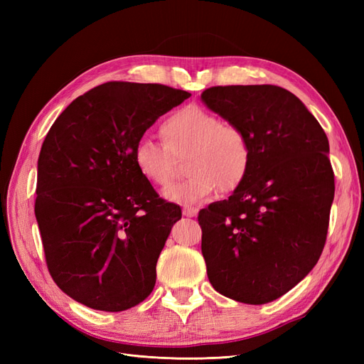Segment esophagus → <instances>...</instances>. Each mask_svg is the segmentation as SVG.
<instances>
[{"instance_id": "esophagus-1", "label": "esophagus", "mask_w": 364, "mask_h": 364, "mask_svg": "<svg viewBox=\"0 0 364 364\" xmlns=\"http://www.w3.org/2000/svg\"><path fill=\"white\" fill-rule=\"evenodd\" d=\"M197 213H199V208H196V206H183L182 208V214L185 217H196Z\"/></svg>"}]
</instances>
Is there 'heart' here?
I'll use <instances>...</instances> for the list:
<instances>
[{
    "label": "heart",
    "mask_w": 364,
    "mask_h": 364,
    "mask_svg": "<svg viewBox=\"0 0 364 364\" xmlns=\"http://www.w3.org/2000/svg\"><path fill=\"white\" fill-rule=\"evenodd\" d=\"M164 144L141 139L134 149L139 174L156 186H167L176 170V159H186L188 178L171 185L164 197L176 203H196L220 191H232L243 182L250 164V144L245 130L223 123L218 115L188 105L164 119Z\"/></svg>",
    "instance_id": "heart-1"
}]
</instances>
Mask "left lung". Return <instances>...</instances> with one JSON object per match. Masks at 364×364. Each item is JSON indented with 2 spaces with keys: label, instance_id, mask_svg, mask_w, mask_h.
<instances>
[{
  "label": "left lung",
  "instance_id": "left-lung-1",
  "mask_svg": "<svg viewBox=\"0 0 364 364\" xmlns=\"http://www.w3.org/2000/svg\"><path fill=\"white\" fill-rule=\"evenodd\" d=\"M202 100L243 129L250 144L243 182L197 217L208 279L230 299L267 304L322 255L336 190L328 138L299 98L279 86H213Z\"/></svg>",
  "mask_w": 364,
  "mask_h": 364
}]
</instances>
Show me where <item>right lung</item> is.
Segmentation results:
<instances>
[{"label":"right lung","mask_w":364,"mask_h":364,"mask_svg":"<svg viewBox=\"0 0 364 364\" xmlns=\"http://www.w3.org/2000/svg\"><path fill=\"white\" fill-rule=\"evenodd\" d=\"M191 94L158 83L107 82L54 121L38 159L35 214L58 287L100 311H124L151 293L179 205L135 167L134 149Z\"/></svg>","instance_id":"1"}]
</instances>
